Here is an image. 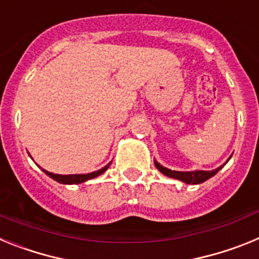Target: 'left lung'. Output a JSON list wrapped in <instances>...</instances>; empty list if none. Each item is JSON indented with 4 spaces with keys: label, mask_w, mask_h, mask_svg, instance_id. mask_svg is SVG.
Here are the masks:
<instances>
[{
    "label": "left lung",
    "mask_w": 259,
    "mask_h": 259,
    "mask_svg": "<svg viewBox=\"0 0 259 259\" xmlns=\"http://www.w3.org/2000/svg\"><path fill=\"white\" fill-rule=\"evenodd\" d=\"M154 164L163 175L168 176V178H174V179L182 180V182L187 183V184H200V183L206 182L207 179L214 176L224 166L223 164V166L218 167V168H215L212 171H172L170 168H167V167H163L162 164H159L157 161H154Z\"/></svg>",
    "instance_id": "1"
}]
</instances>
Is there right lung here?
<instances>
[{
	"label": "right lung",
	"mask_w": 259,
	"mask_h": 259,
	"mask_svg": "<svg viewBox=\"0 0 259 259\" xmlns=\"http://www.w3.org/2000/svg\"><path fill=\"white\" fill-rule=\"evenodd\" d=\"M110 164H111V162H110V163H107L105 167H102L101 170L93 171V172H91V174H76V175H58V174H52V172H49V171H47V170H44V172L47 174L48 176H50L52 179H54L56 182H58V183H62V184H80V183H84V182H87V180L93 179V178H97L98 175L104 174L105 171L109 168Z\"/></svg>",
	"instance_id": "add662e5"
}]
</instances>
